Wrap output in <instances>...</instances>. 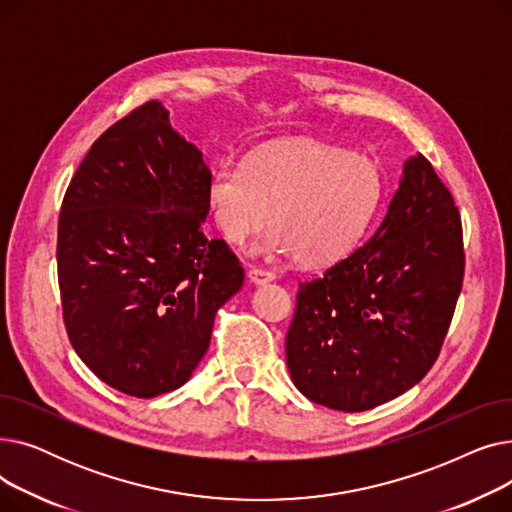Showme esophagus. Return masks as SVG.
I'll use <instances>...</instances> for the list:
<instances>
[{
	"label": "esophagus",
	"mask_w": 512,
	"mask_h": 512,
	"mask_svg": "<svg viewBox=\"0 0 512 512\" xmlns=\"http://www.w3.org/2000/svg\"><path fill=\"white\" fill-rule=\"evenodd\" d=\"M249 282L255 284V286H263V284H270L276 280L274 272H267V270H261V267H253V270L247 274Z\"/></svg>",
	"instance_id": "34e87169"
}]
</instances>
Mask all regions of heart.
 <instances>
[{
    "label": "heart",
    "mask_w": 512,
    "mask_h": 512,
    "mask_svg": "<svg viewBox=\"0 0 512 512\" xmlns=\"http://www.w3.org/2000/svg\"><path fill=\"white\" fill-rule=\"evenodd\" d=\"M382 195L384 178L371 159L315 141L267 143L245 164L224 159L207 184L211 215L228 242L242 245L270 220L259 253L305 265L351 253Z\"/></svg>",
    "instance_id": "obj_1"
}]
</instances>
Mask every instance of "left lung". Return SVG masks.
<instances>
[{
	"label": "left lung",
	"instance_id": "left-lung-1",
	"mask_svg": "<svg viewBox=\"0 0 512 512\" xmlns=\"http://www.w3.org/2000/svg\"><path fill=\"white\" fill-rule=\"evenodd\" d=\"M465 274L459 209L417 153L373 236L303 282L286 334L290 378L334 411H367L436 363Z\"/></svg>",
	"mask_w": 512,
	"mask_h": 512
}]
</instances>
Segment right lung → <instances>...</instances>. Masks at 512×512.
I'll return each mask as SVG.
<instances>
[{"label": "right lung", "mask_w": 512, "mask_h": 512, "mask_svg": "<svg viewBox=\"0 0 512 512\" xmlns=\"http://www.w3.org/2000/svg\"><path fill=\"white\" fill-rule=\"evenodd\" d=\"M203 153L149 101L107 128L78 166L60 211L64 324L101 382L153 398L191 380L213 317L245 272L207 240Z\"/></svg>", "instance_id": "1"}]
</instances>
